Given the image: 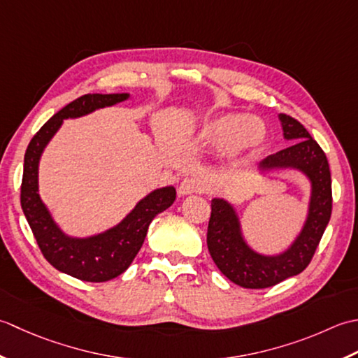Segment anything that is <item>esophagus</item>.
<instances>
[{
	"mask_svg": "<svg viewBox=\"0 0 358 358\" xmlns=\"http://www.w3.org/2000/svg\"><path fill=\"white\" fill-rule=\"evenodd\" d=\"M202 192V187L198 180L194 179H182L180 184L178 187V194L179 196H188V194H193V193H199Z\"/></svg>",
	"mask_w": 358,
	"mask_h": 358,
	"instance_id": "1",
	"label": "esophagus"
}]
</instances>
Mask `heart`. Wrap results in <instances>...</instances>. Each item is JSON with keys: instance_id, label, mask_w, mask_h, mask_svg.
Wrapping results in <instances>:
<instances>
[{"instance_id": "b5f03b06", "label": "heart", "mask_w": 358, "mask_h": 358, "mask_svg": "<svg viewBox=\"0 0 358 358\" xmlns=\"http://www.w3.org/2000/svg\"><path fill=\"white\" fill-rule=\"evenodd\" d=\"M196 141L213 143L233 164L243 165L255 157L266 141V127L257 117L243 114H221L208 119L196 131Z\"/></svg>"}]
</instances>
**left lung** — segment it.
Masks as SVG:
<instances>
[{"mask_svg": "<svg viewBox=\"0 0 358 358\" xmlns=\"http://www.w3.org/2000/svg\"><path fill=\"white\" fill-rule=\"evenodd\" d=\"M287 148L266 157L258 173L298 171L309 182V202L298 235L278 253H262L247 241L241 216L233 202L211 199L207 245L224 276L245 289H264L301 273L310 262L329 224L332 211L331 171L326 155L300 122L278 114Z\"/></svg>", "mask_w": 358, "mask_h": 358, "instance_id": "left-lung-1", "label": "left lung"}]
</instances>
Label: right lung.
<instances>
[{"label": "right lung", "mask_w": 358, "mask_h": 358, "mask_svg": "<svg viewBox=\"0 0 358 358\" xmlns=\"http://www.w3.org/2000/svg\"><path fill=\"white\" fill-rule=\"evenodd\" d=\"M131 99L128 92L86 94L52 115L36 133L24 155L21 208L41 253L57 271L90 282H105L122 275L131 266L147 236L155 216L173 206L176 188L165 185L152 189L138 201L123 220L90 236L68 235L54 220L40 196V160L49 142L68 119H78L97 109Z\"/></svg>", "instance_id": "add662e5"}]
</instances>
